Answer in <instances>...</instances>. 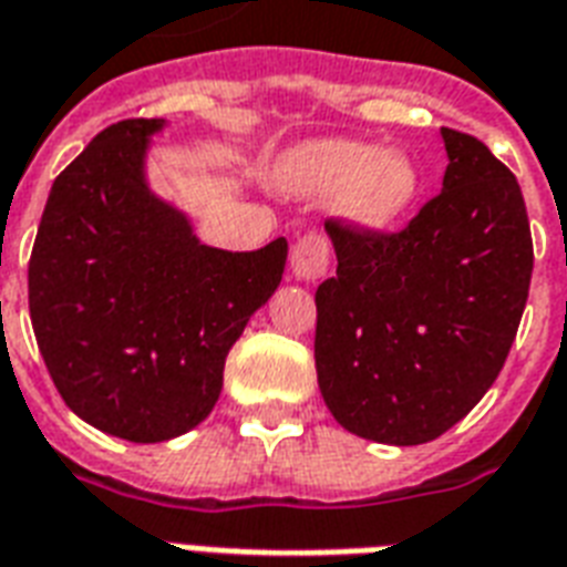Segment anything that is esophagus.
Wrapping results in <instances>:
<instances>
[{"mask_svg": "<svg viewBox=\"0 0 567 567\" xmlns=\"http://www.w3.org/2000/svg\"><path fill=\"white\" fill-rule=\"evenodd\" d=\"M330 270V240L323 235H302L291 249V276L297 282H318Z\"/></svg>", "mask_w": 567, "mask_h": 567, "instance_id": "esophagus-1", "label": "esophagus"}]
</instances>
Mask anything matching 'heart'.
I'll use <instances>...</instances> for the list:
<instances>
[{"mask_svg": "<svg viewBox=\"0 0 567 567\" xmlns=\"http://www.w3.org/2000/svg\"><path fill=\"white\" fill-rule=\"evenodd\" d=\"M279 184L302 198L336 196V210L353 226L386 231L408 219L422 193V168L404 151L369 142L321 140L291 151Z\"/></svg>", "mask_w": 567, "mask_h": 567, "instance_id": "b5f03b06", "label": "heart"}]
</instances>
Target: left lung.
<instances>
[{
	"instance_id": "obj_1",
	"label": "left lung",
	"mask_w": 567,
	"mask_h": 567,
	"mask_svg": "<svg viewBox=\"0 0 567 567\" xmlns=\"http://www.w3.org/2000/svg\"><path fill=\"white\" fill-rule=\"evenodd\" d=\"M440 133L443 193L395 235L327 219L339 267L315 291L323 401L341 427L389 446L437 440L482 401L533 279L517 178L485 142Z\"/></svg>"
}]
</instances>
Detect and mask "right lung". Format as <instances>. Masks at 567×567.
Here are the masks:
<instances>
[{"label": "right lung", "mask_w": 567, "mask_h": 567, "mask_svg": "<svg viewBox=\"0 0 567 567\" xmlns=\"http://www.w3.org/2000/svg\"><path fill=\"white\" fill-rule=\"evenodd\" d=\"M163 118L97 133L53 181L29 261L32 330L64 404L103 434L163 443L214 410L231 344L282 282L288 240L205 246L145 178Z\"/></svg>", "instance_id": "1"}]
</instances>
